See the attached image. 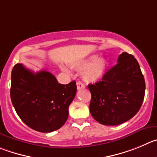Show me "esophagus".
Wrapping results in <instances>:
<instances>
[{
  "mask_svg": "<svg viewBox=\"0 0 157 157\" xmlns=\"http://www.w3.org/2000/svg\"><path fill=\"white\" fill-rule=\"evenodd\" d=\"M77 90H80V89L85 88V85H84L82 82L78 81L77 83Z\"/></svg>",
  "mask_w": 157,
  "mask_h": 157,
  "instance_id": "obj_1",
  "label": "esophagus"
}]
</instances>
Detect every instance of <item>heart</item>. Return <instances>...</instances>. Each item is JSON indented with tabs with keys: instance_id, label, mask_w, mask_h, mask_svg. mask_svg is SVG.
<instances>
[{
	"instance_id": "b5f03b06",
	"label": "heart",
	"mask_w": 157,
	"mask_h": 157,
	"mask_svg": "<svg viewBox=\"0 0 157 157\" xmlns=\"http://www.w3.org/2000/svg\"><path fill=\"white\" fill-rule=\"evenodd\" d=\"M108 63L106 59L98 58L96 54L70 63V67L78 71H83V79L87 83H94L101 79L105 74ZM64 71L68 70L63 67Z\"/></svg>"
}]
</instances>
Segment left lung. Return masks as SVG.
Listing matches in <instances>:
<instances>
[{"label":"left lung","mask_w":157,"mask_h":157,"mask_svg":"<svg viewBox=\"0 0 157 157\" xmlns=\"http://www.w3.org/2000/svg\"><path fill=\"white\" fill-rule=\"evenodd\" d=\"M91 94L92 117L105 125H117L137 114L145 96L144 77L140 64L131 54L122 52L116 65L101 80L88 84Z\"/></svg>","instance_id":"1"}]
</instances>
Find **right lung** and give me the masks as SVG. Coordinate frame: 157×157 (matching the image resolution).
<instances>
[{
  "instance_id": "1",
  "label": "right lung",
  "mask_w": 157,
  "mask_h": 157,
  "mask_svg": "<svg viewBox=\"0 0 157 157\" xmlns=\"http://www.w3.org/2000/svg\"><path fill=\"white\" fill-rule=\"evenodd\" d=\"M76 93L75 80L61 84L46 70L34 73L17 63L11 72L13 106L25 124L40 132L56 131L65 124Z\"/></svg>"
}]
</instances>
